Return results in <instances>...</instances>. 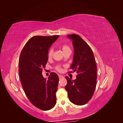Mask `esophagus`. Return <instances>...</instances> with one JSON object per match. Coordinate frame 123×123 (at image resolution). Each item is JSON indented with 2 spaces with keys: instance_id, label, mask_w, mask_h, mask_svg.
<instances>
[{
  "instance_id": "34e87169",
  "label": "esophagus",
  "mask_w": 123,
  "mask_h": 123,
  "mask_svg": "<svg viewBox=\"0 0 123 123\" xmlns=\"http://www.w3.org/2000/svg\"><path fill=\"white\" fill-rule=\"evenodd\" d=\"M59 78L61 79H62L64 78V76L62 75H59Z\"/></svg>"
}]
</instances>
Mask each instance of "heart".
<instances>
[{"label": "heart", "mask_w": 123, "mask_h": 123, "mask_svg": "<svg viewBox=\"0 0 123 123\" xmlns=\"http://www.w3.org/2000/svg\"><path fill=\"white\" fill-rule=\"evenodd\" d=\"M62 51H63V52H65L67 50H70V48H69V47L67 46V45L63 44L62 46ZM52 53H53V50H52V49H49L48 52V57L49 58H51L52 56ZM56 69L58 71H61V70H62L61 68L59 66L57 67Z\"/></svg>", "instance_id": "1"}]
</instances>
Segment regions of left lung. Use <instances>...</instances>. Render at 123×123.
Masks as SVG:
<instances>
[{
    "label": "left lung",
    "instance_id": "8db88e82",
    "mask_svg": "<svg viewBox=\"0 0 123 123\" xmlns=\"http://www.w3.org/2000/svg\"><path fill=\"white\" fill-rule=\"evenodd\" d=\"M67 37L73 40L74 49L71 72L76 71L77 75L74 80L65 76L67 81L65 89L68 92L70 101L75 105L82 106L91 99L96 89L97 77L96 60L91 48L81 37L75 34Z\"/></svg>",
    "mask_w": 123,
    "mask_h": 123
}]
</instances>
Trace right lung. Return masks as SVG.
Listing matches in <instances>:
<instances>
[{
    "instance_id": "1",
    "label": "right lung",
    "mask_w": 123,
    "mask_h": 123,
    "mask_svg": "<svg viewBox=\"0 0 123 123\" xmlns=\"http://www.w3.org/2000/svg\"><path fill=\"white\" fill-rule=\"evenodd\" d=\"M59 37H32L19 56V75L22 86L32 104L42 111L51 109L56 104L58 75L51 72L46 79L42 72L47 63L50 47Z\"/></svg>"
}]
</instances>
